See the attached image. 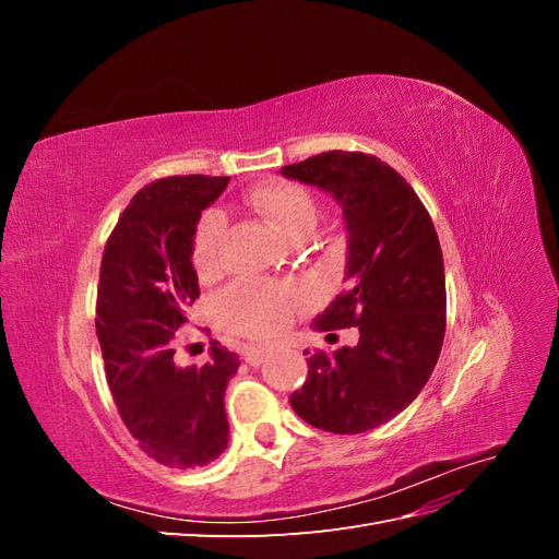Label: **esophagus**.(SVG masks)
<instances>
[{
	"label": "esophagus",
	"instance_id": "esophagus-1",
	"mask_svg": "<svg viewBox=\"0 0 559 559\" xmlns=\"http://www.w3.org/2000/svg\"><path fill=\"white\" fill-rule=\"evenodd\" d=\"M265 347H249L247 352H245V361L249 364V366H261L263 364V359H265Z\"/></svg>",
	"mask_w": 559,
	"mask_h": 559
}]
</instances>
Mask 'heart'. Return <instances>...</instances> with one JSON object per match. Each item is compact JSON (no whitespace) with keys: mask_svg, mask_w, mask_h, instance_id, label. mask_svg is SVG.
I'll list each match as a JSON object with an SVG mask.
<instances>
[{"mask_svg":"<svg viewBox=\"0 0 559 559\" xmlns=\"http://www.w3.org/2000/svg\"><path fill=\"white\" fill-rule=\"evenodd\" d=\"M249 205L273 226L282 238L292 240L298 233H310L319 207L310 191L298 183H267L251 191ZM224 233V214L210 210L202 214L193 238V263L207 273L216 263L218 240ZM302 306V294L294 286L265 282H238L214 298V314L224 329L240 335H270L280 331Z\"/></svg>","mask_w":559,"mask_h":559,"instance_id":"heart-1","label":"heart"}]
</instances>
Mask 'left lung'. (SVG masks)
I'll return each mask as SVG.
<instances>
[{
  "mask_svg": "<svg viewBox=\"0 0 559 559\" xmlns=\"http://www.w3.org/2000/svg\"><path fill=\"white\" fill-rule=\"evenodd\" d=\"M280 173L343 207L349 289L314 329L359 326L354 347L312 354L292 408L317 429L364 433L408 408L433 373L445 335L441 242L411 183L376 156L326 151Z\"/></svg>",
  "mask_w": 559,
  "mask_h": 559,
  "instance_id": "8db88e82",
  "label": "left lung"
}]
</instances>
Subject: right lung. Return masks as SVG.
Wrapping results in <instances>:
<instances>
[{
	"label": "right lung",
	"mask_w": 559,
	"mask_h": 559,
	"mask_svg": "<svg viewBox=\"0 0 559 559\" xmlns=\"http://www.w3.org/2000/svg\"><path fill=\"white\" fill-rule=\"evenodd\" d=\"M230 177H167L130 200L109 235L97 286V341L118 413L163 466L195 468L228 445L226 386L238 354L212 345L202 366L175 364V337L200 296L193 238Z\"/></svg>",
	"instance_id": "obj_1"
}]
</instances>
